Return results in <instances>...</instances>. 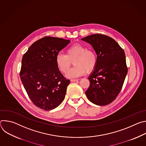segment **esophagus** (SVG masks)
Returning <instances> with one entry per match:
<instances>
[{
    "instance_id": "esophagus-1",
    "label": "esophagus",
    "mask_w": 146,
    "mask_h": 146,
    "mask_svg": "<svg viewBox=\"0 0 146 146\" xmlns=\"http://www.w3.org/2000/svg\"><path fill=\"white\" fill-rule=\"evenodd\" d=\"M78 79H71L70 80V81H72V82H75V81H78Z\"/></svg>"
}]
</instances>
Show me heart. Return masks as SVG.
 Returning a JSON list of instances; mask_svg holds the SVG:
<instances>
[{
	"label": "heart",
	"mask_w": 146,
	"mask_h": 146,
	"mask_svg": "<svg viewBox=\"0 0 146 146\" xmlns=\"http://www.w3.org/2000/svg\"><path fill=\"white\" fill-rule=\"evenodd\" d=\"M72 61H74L75 66L66 73V76L69 78L78 77L87 71H93L96 66L98 58L94 51L78 43L68 48L66 55L58 53L55 58L56 66L62 73L67 72Z\"/></svg>",
	"instance_id": "b5f03b06"
}]
</instances>
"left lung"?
I'll list each match as a JSON object with an SVG mask.
<instances>
[{"label": "left lung", "mask_w": 146, "mask_h": 146, "mask_svg": "<svg viewBox=\"0 0 146 146\" xmlns=\"http://www.w3.org/2000/svg\"><path fill=\"white\" fill-rule=\"evenodd\" d=\"M81 40L92 46L98 58L88 77L90 86L86 96L96 105H107L120 92L128 73L125 52L113 38L106 35L94 34Z\"/></svg>", "instance_id": "1"}]
</instances>
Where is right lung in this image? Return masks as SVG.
Masks as SVG:
<instances>
[{"label": "right lung", "instance_id": "right-lung-1", "mask_svg": "<svg viewBox=\"0 0 146 146\" xmlns=\"http://www.w3.org/2000/svg\"><path fill=\"white\" fill-rule=\"evenodd\" d=\"M70 41L44 37L33 43L23 57L21 80L29 98L41 109L57 108L65 97L70 81L59 70L55 58Z\"/></svg>", "mask_w": 146, "mask_h": 146}]
</instances>
